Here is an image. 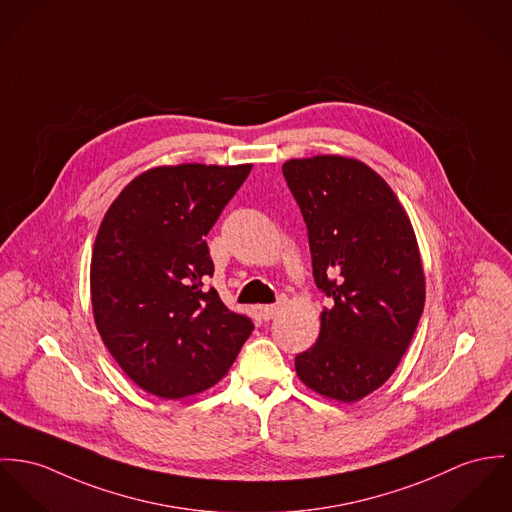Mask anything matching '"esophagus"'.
I'll list each match as a JSON object with an SVG mask.
<instances>
[{
  "label": "esophagus",
  "mask_w": 512,
  "mask_h": 512,
  "mask_svg": "<svg viewBox=\"0 0 512 512\" xmlns=\"http://www.w3.org/2000/svg\"><path fill=\"white\" fill-rule=\"evenodd\" d=\"M282 302H278V304H271V306H263L261 308V315H263V319H273L276 315L280 314V310H282Z\"/></svg>",
  "instance_id": "1"
}]
</instances>
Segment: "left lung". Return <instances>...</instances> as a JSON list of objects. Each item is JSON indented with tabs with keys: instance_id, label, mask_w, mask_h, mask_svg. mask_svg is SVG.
Listing matches in <instances>:
<instances>
[{
	"instance_id": "obj_1",
	"label": "left lung",
	"mask_w": 512,
	"mask_h": 512,
	"mask_svg": "<svg viewBox=\"0 0 512 512\" xmlns=\"http://www.w3.org/2000/svg\"><path fill=\"white\" fill-rule=\"evenodd\" d=\"M282 173L308 226L315 284L333 300L296 374L317 394L354 403L394 374L423 314L417 237L392 187L358 159H288Z\"/></svg>"
}]
</instances>
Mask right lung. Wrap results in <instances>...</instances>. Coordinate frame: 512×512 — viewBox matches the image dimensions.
I'll return each mask as SVG.
<instances>
[{"mask_svg":"<svg viewBox=\"0 0 512 512\" xmlns=\"http://www.w3.org/2000/svg\"><path fill=\"white\" fill-rule=\"evenodd\" d=\"M243 165H161L109 206L91 255L97 331L124 374L161 399L218 384L253 331L214 288L204 241L251 171Z\"/></svg>","mask_w":512,"mask_h":512,"instance_id":"1","label":"right lung"}]
</instances>
